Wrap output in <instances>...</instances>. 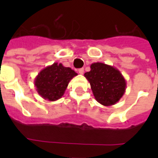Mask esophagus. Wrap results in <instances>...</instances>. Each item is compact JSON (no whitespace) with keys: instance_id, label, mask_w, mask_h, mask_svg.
I'll use <instances>...</instances> for the list:
<instances>
[{"instance_id":"1","label":"esophagus","mask_w":158,"mask_h":158,"mask_svg":"<svg viewBox=\"0 0 158 158\" xmlns=\"http://www.w3.org/2000/svg\"><path fill=\"white\" fill-rule=\"evenodd\" d=\"M78 72H79L80 74H84V69H83V68H81V69H79Z\"/></svg>"}]
</instances>
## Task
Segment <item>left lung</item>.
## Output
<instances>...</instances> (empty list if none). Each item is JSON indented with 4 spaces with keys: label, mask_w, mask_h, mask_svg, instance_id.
Here are the masks:
<instances>
[{
    "label": "left lung",
    "mask_w": 158,
    "mask_h": 158,
    "mask_svg": "<svg viewBox=\"0 0 158 158\" xmlns=\"http://www.w3.org/2000/svg\"><path fill=\"white\" fill-rule=\"evenodd\" d=\"M90 68L84 77L89 82L97 101L105 106L120 101L126 89V81L120 70L101 62L93 63Z\"/></svg>",
    "instance_id": "obj_1"
}]
</instances>
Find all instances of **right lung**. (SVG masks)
I'll list each match as a JSON object with an SVG mask.
<instances>
[{"label": "right lung", "instance_id": "right-lung-1", "mask_svg": "<svg viewBox=\"0 0 158 158\" xmlns=\"http://www.w3.org/2000/svg\"><path fill=\"white\" fill-rule=\"evenodd\" d=\"M77 74L71 68L55 62L42 69L36 76V90L43 99L56 101L64 95L69 82Z\"/></svg>", "mask_w": 158, "mask_h": 158}]
</instances>
